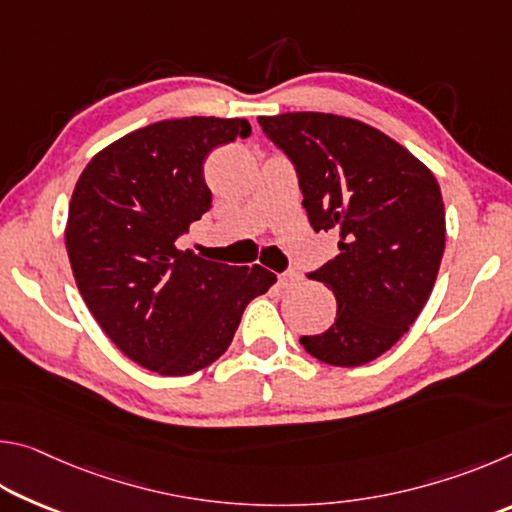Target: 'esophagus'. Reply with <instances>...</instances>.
Returning a JSON list of instances; mask_svg holds the SVG:
<instances>
[{"label": "esophagus", "mask_w": 512, "mask_h": 512, "mask_svg": "<svg viewBox=\"0 0 512 512\" xmlns=\"http://www.w3.org/2000/svg\"><path fill=\"white\" fill-rule=\"evenodd\" d=\"M277 284H280V289H293V287H298V284H300V275L296 271L282 273L280 280H277Z\"/></svg>", "instance_id": "34e87169"}]
</instances>
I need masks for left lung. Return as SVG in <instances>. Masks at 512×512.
I'll list each match as a JSON object with an SVG mask.
<instances>
[{"label": "left lung", "mask_w": 512, "mask_h": 512, "mask_svg": "<svg viewBox=\"0 0 512 512\" xmlns=\"http://www.w3.org/2000/svg\"><path fill=\"white\" fill-rule=\"evenodd\" d=\"M257 121L296 167L311 228L339 237V255L309 273L334 291V325L302 336V348L329 366H363L402 339L436 284L445 253L438 180L357 119L284 112Z\"/></svg>", "instance_id": "left-lung-1"}]
</instances>
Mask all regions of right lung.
<instances>
[{"label": "right lung", "instance_id": "right-lung-1", "mask_svg": "<svg viewBox=\"0 0 512 512\" xmlns=\"http://www.w3.org/2000/svg\"><path fill=\"white\" fill-rule=\"evenodd\" d=\"M248 135L246 119H164L99 151L74 187L65 246L76 287L142 368L167 377L207 368L228 350L248 302L277 280L264 266L176 246L212 207L205 158Z\"/></svg>", "mask_w": 512, "mask_h": 512}]
</instances>
